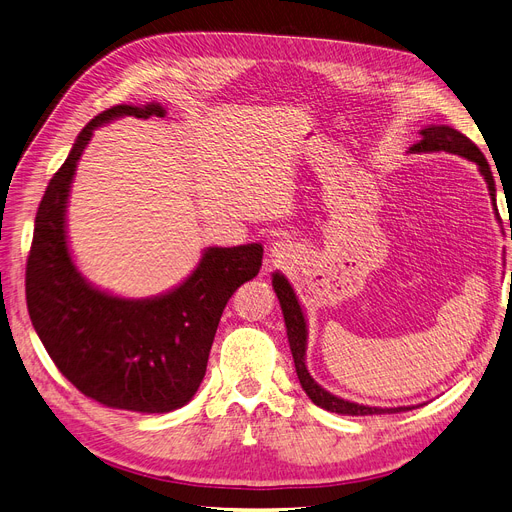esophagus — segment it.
Segmentation results:
<instances>
[{"label": "esophagus", "mask_w": 512, "mask_h": 512, "mask_svg": "<svg viewBox=\"0 0 512 512\" xmlns=\"http://www.w3.org/2000/svg\"><path fill=\"white\" fill-rule=\"evenodd\" d=\"M270 257L278 263H284L288 257H291V247H288L284 240H278L270 247Z\"/></svg>", "instance_id": "1"}]
</instances>
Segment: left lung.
<instances>
[{
	"mask_svg": "<svg viewBox=\"0 0 512 512\" xmlns=\"http://www.w3.org/2000/svg\"><path fill=\"white\" fill-rule=\"evenodd\" d=\"M422 140L418 144H414L410 150L412 152H454L460 154V157L469 159L473 163L479 165L481 175L485 177L487 188H490V196L492 201H496V184H494V175L490 165H487L483 152L460 133L454 127L448 125H429L420 131ZM274 291L280 299V307L284 314V324H286V335H288V343H291V351H293V360H295V368H297V376L299 383L303 387V391L307 393V397L314 402L316 406L337 412V414H349V416H368V414H395L402 410H412V408H370V406H360L353 402H345V399L328 393L326 389H322L311 374L307 372L305 366V347H307V326H305V318L301 305L297 301V295L293 291V286L288 284V280L282 274H274Z\"/></svg>",
	"mask_w": 512,
	"mask_h": 512,
	"instance_id": "left-lung-1",
	"label": "left lung"
}]
</instances>
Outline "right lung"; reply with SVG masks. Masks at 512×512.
Returning <instances> with one entry per match:
<instances>
[{
	"label": "right lung",
	"mask_w": 512,
	"mask_h": 512,
	"mask_svg": "<svg viewBox=\"0 0 512 512\" xmlns=\"http://www.w3.org/2000/svg\"><path fill=\"white\" fill-rule=\"evenodd\" d=\"M165 117L161 104L110 106L87 123L43 194L27 259V307L56 368L102 406L163 414L201 387L224 307L259 274L261 244L207 249L171 293L129 301L87 284L73 265L64 211L83 148L98 125L117 117Z\"/></svg>",
	"instance_id": "right-lung-1"
}]
</instances>
